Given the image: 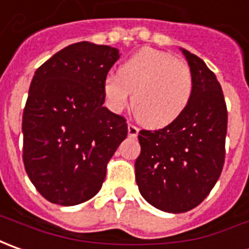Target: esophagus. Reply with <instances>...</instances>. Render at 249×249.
Listing matches in <instances>:
<instances>
[{
	"instance_id": "esophagus-1",
	"label": "esophagus",
	"mask_w": 249,
	"mask_h": 249,
	"mask_svg": "<svg viewBox=\"0 0 249 249\" xmlns=\"http://www.w3.org/2000/svg\"><path fill=\"white\" fill-rule=\"evenodd\" d=\"M139 133V128L136 125L133 124H128V136L129 138H136Z\"/></svg>"
}]
</instances>
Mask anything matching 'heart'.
<instances>
[{"instance_id":"1","label":"heart","mask_w":249,"mask_h":249,"mask_svg":"<svg viewBox=\"0 0 249 249\" xmlns=\"http://www.w3.org/2000/svg\"><path fill=\"white\" fill-rule=\"evenodd\" d=\"M194 80L184 60L153 48H144L120 67L118 74L105 78V95L110 107H126L132 92L131 108L146 126L171 124L187 107L193 96Z\"/></svg>"}]
</instances>
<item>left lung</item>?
Listing matches in <instances>:
<instances>
[{"instance_id":"8db88e82","label":"left lung","mask_w":249,"mask_h":249,"mask_svg":"<svg viewBox=\"0 0 249 249\" xmlns=\"http://www.w3.org/2000/svg\"><path fill=\"white\" fill-rule=\"evenodd\" d=\"M193 96L167 126L139 131L135 161L139 192L153 207L180 213L196 208L218 182L225 164L227 108L220 84L198 56L184 51Z\"/></svg>"}]
</instances>
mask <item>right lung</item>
<instances>
[{
	"label": "right lung",
	"instance_id": "obj_1",
	"mask_svg": "<svg viewBox=\"0 0 249 249\" xmlns=\"http://www.w3.org/2000/svg\"><path fill=\"white\" fill-rule=\"evenodd\" d=\"M118 49L92 42L63 48L37 69L22 121L23 162L48 201L77 205L98 193L128 133L126 120L103 107L105 78Z\"/></svg>",
	"mask_w": 249,
	"mask_h": 249
}]
</instances>
